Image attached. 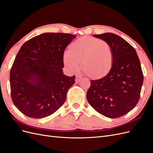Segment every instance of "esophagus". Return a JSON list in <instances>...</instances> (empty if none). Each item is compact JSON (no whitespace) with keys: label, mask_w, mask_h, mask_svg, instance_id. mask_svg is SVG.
<instances>
[{"label":"esophagus","mask_w":153,"mask_h":153,"mask_svg":"<svg viewBox=\"0 0 153 153\" xmlns=\"http://www.w3.org/2000/svg\"><path fill=\"white\" fill-rule=\"evenodd\" d=\"M80 80H81V78L79 76H76V78H75V83H76V84H78V83H79Z\"/></svg>","instance_id":"obj_1"}]
</instances>
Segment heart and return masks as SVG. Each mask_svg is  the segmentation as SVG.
Segmentation results:
<instances>
[{"instance_id":"b5f03b06","label":"heart","mask_w":153,"mask_h":153,"mask_svg":"<svg viewBox=\"0 0 153 153\" xmlns=\"http://www.w3.org/2000/svg\"><path fill=\"white\" fill-rule=\"evenodd\" d=\"M114 59L113 51L106 41L89 37L75 40L63 56L64 64L69 71L78 70L82 63V70L94 78L105 76L112 69Z\"/></svg>"}]
</instances>
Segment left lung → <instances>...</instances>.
I'll return each mask as SVG.
<instances>
[{
	"instance_id": "8db88e82",
	"label": "left lung",
	"mask_w": 153,
	"mask_h": 153,
	"mask_svg": "<svg viewBox=\"0 0 153 153\" xmlns=\"http://www.w3.org/2000/svg\"><path fill=\"white\" fill-rule=\"evenodd\" d=\"M93 36L110 45L114 59L107 75L91 81L87 100L104 116L121 117L133 109L140 98L143 80L140 60L135 48L121 37L110 32Z\"/></svg>"
}]
</instances>
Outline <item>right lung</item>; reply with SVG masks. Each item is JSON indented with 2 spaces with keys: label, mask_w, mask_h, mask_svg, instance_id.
<instances>
[{
  "label": "right lung",
  "mask_w": 153,
  "mask_h": 153,
  "mask_svg": "<svg viewBox=\"0 0 153 153\" xmlns=\"http://www.w3.org/2000/svg\"><path fill=\"white\" fill-rule=\"evenodd\" d=\"M75 36L43 33L22 46L10 71L13 102L31 118L52 115L65 102L75 76L63 74V55Z\"/></svg>",
  "instance_id": "1"
}]
</instances>
